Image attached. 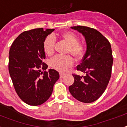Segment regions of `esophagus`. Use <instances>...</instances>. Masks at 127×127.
Returning <instances> with one entry per match:
<instances>
[{
  "instance_id": "esophagus-1",
  "label": "esophagus",
  "mask_w": 127,
  "mask_h": 127,
  "mask_svg": "<svg viewBox=\"0 0 127 127\" xmlns=\"http://www.w3.org/2000/svg\"><path fill=\"white\" fill-rule=\"evenodd\" d=\"M64 76H65V74H64V73H60V78H62Z\"/></svg>"
}]
</instances>
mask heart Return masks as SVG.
<instances>
[{
	"mask_svg": "<svg viewBox=\"0 0 127 127\" xmlns=\"http://www.w3.org/2000/svg\"><path fill=\"white\" fill-rule=\"evenodd\" d=\"M60 37L68 45L67 52L70 53L74 58L78 59L82 56L84 46L78 42V37L72 32L66 31L60 34ZM56 39L52 35H49L43 41V50L46 54L51 56L54 54ZM73 59L71 56H56L51 61V65L53 69L60 72H65L73 65Z\"/></svg>",
	"mask_w": 127,
	"mask_h": 127,
	"instance_id": "1",
	"label": "heart"
}]
</instances>
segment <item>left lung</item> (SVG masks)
Returning <instances> with one entry per match:
<instances>
[{
	"mask_svg": "<svg viewBox=\"0 0 127 127\" xmlns=\"http://www.w3.org/2000/svg\"><path fill=\"white\" fill-rule=\"evenodd\" d=\"M71 28L84 36L87 49L82 63L76 67V69L86 73V76L73 74L75 81L69 90L80 102H94L105 91L110 79L113 64L110 43L94 28L84 26Z\"/></svg>",
	"mask_w": 127,
	"mask_h": 127,
	"instance_id": "obj_1",
	"label": "left lung"
}]
</instances>
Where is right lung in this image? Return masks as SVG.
<instances>
[{"instance_id": "right-lung-1", "label": "right lung", "mask_w": 127, "mask_h": 127, "mask_svg": "<svg viewBox=\"0 0 127 127\" xmlns=\"http://www.w3.org/2000/svg\"><path fill=\"white\" fill-rule=\"evenodd\" d=\"M54 29L35 28L17 37L9 52L8 69L15 92L27 104L40 105L51 97L59 73L43 62V41ZM42 69L44 71L41 72Z\"/></svg>"}]
</instances>
